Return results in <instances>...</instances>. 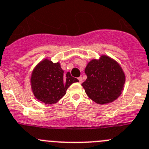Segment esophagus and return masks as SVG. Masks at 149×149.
Segmentation results:
<instances>
[{
    "label": "esophagus",
    "instance_id": "esophagus-1",
    "mask_svg": "<svg viewBox=\"0 0 149 149\" xmlns=\"http://www.w3.org/2000/svg\"><path fill=\"white\" fill-rule=\"evenodd\" d=\"M78 80L80 84H82V83H83V78H82V77H78Z\"/></svg>",
    "mask_w": 149,
    "mask_h": 149
}]
</instances>
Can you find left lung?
I'll return each instance as SVG.
<instances>
[{"instance_id":"1","label":"left lung","mask_w":149,"mask_h":149,"mask_svg":"<svg viewBox=\"0 0 149 149\" xmlns=\"http://www.w3.org/2000/svg\"><path fill=\"white\" fill-rule=\"evenodd\" d=\"M87 79L82 84L88 97L100 105L114 101L124 88L125 76L115 60L103 54L88 63L85 69Z\"/></svg>"}]
</instances>
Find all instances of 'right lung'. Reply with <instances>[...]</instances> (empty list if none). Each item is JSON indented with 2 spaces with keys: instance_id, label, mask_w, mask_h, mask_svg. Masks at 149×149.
I'll use <instances>...</instances> for the list:
<instances>
[{
  "instance_id": "add662e5",
  "label": "right lung",
  "mask_w": 149,
  "mask_h": 149,
  "mask_svg": "<svg viewBox=\"0 0 149 149\" xmlns=\"http://www.w3.org/2000/svg\"><path fill=\"white\" fill-rule=\"evenodd\" d=\"M79 82L69 72L64 74L59 62L53 63L48 58L42 60L34 68L30 83L36 99L45 104H54L65 95L73 83Z\"/></svg>"
}]
</instances>
